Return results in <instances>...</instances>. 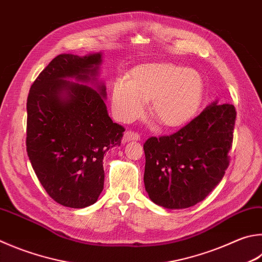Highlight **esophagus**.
<instances>
[{
    "label": "esophagus",
    "mask_w": 262,
    "mask_h": 262,
    "mask_svg": "<svg viewBox=\"0 0 262 262\" xmlns=\"http://www.w3.org/2000/svg\"><path fill=\"white\" fill-rule=\"evenodd\" d=\"M140 139H141V136H140L139 133L127 130L125 134H123L121 142H122V143H126V142H129V141H140Z\"/></svg>",
    "instance_id": "esophagus-1"
}]
</instances>
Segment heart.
<instances>
[{
	"instance_id": "b5f03b06",
	"label": "heart",
	"mask_w": 262,
	"mask_h": 262,
	"mask_svg": "<svg viewBox=\"0 0 262 262\" xmlns=\"http://www.w3.org/2000/svg\"><path fill=\"white\" fill-rule=\"evenodd\" d=\"M204 83L197 71L174 63H146L133 69L129 79L112 84L111 104L121 121H133L151 99V115L165 127L187 123L197 112Z\"/></svg>"
}]
</instances>
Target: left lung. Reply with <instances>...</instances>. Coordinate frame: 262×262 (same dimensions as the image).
Listing matches in <instances>:
<instances>
[{
    "label": "left lung",
    "mask_w": 262,
    "mask_h": 262,
    "mask_svg": "<svg viewBox=\"0 0 262 262\" xmlns=\"http://www.w3.org/2000/svg\"><path fill=\"white\" fill-rule=\"evenodd\" d=\"M235 120V106L215 101L174 134L147 139L144 185L151 201L169 210L204 201L229 166Z\"/></svg>",
    "instance_id": "left-lung-1"
}]
</instances>
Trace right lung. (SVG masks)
<instances>
[{"label": "right lung", "instance_id": "1", "mask_svg": "<svg viewBox=\"0 0 262 262\" xmlns=\"http://www.w3.org/2000/svg\"><path fill=\"white\" fill-rule=\"evenodd\" d=\"M101 63V52L58 55L27 97L28 158L47 193L66 207L97 202L104 188V155L120 145L125 132L108 117L106 88L97 81ZM66 78L90 82L97 89Z\"/></svg>", "mask_w": 262, "mask_h": 262}]
</instances>
